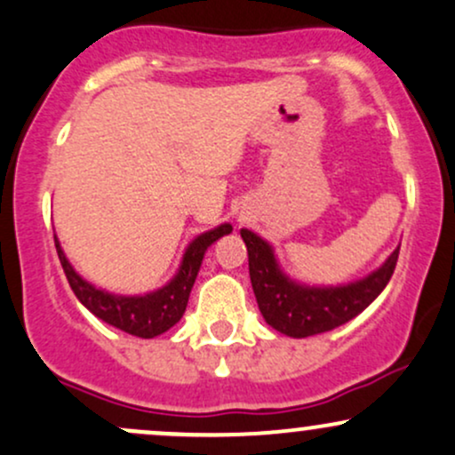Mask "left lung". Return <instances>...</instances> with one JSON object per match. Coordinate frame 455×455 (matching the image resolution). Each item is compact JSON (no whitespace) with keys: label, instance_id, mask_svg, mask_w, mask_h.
Instances as JSON below:
<instances>
[{"label":"left lung","instance_id":"left-lung-1","mask_svg":"<svg viewBox=\"0 0 455 455\" xmlns=\"http://www.w3.org/2000/svg\"><path fill=\"white\" fill-rule=\"evenodd\" d=\"M242 239L248 248V269L259 311L274 331L293 339L328 332L365 311L391 281L399 257L397 246L380 267L361 281L317 287L287 276L272 243L261 235L242 228Z\"/></svg>","mask_w":455,"mask_h":455}]
</instances>
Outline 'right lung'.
<instances>
[{"label": "right lung", "mask_w": 455, "mask_h": 455, "mask_svg": "<svg viewBox=\"0 0 455 455\" xmlns=\"http://www.w3.org/2000/svg\"><path fill=\"white\" fill-rule=\"evenodd\" d=\"M231 231V224H220L213 231H207L192 239V243L186 248L177 274L164 287L155 289L151 293H144V296H118V293H109L106 289L94 287L92 283H88L86 278L75 272L62 246H60L58 237H53V242H56L60 263H62L73 293L94 317L103 319L109 326L133 334V337L153 339L157 334L171 331L174 323L183 317L189 291H192L194 281L198 276L204 252L213 242L228 235Z\"/></svg>", "instance_id": "add662e5"}]
</instances>
